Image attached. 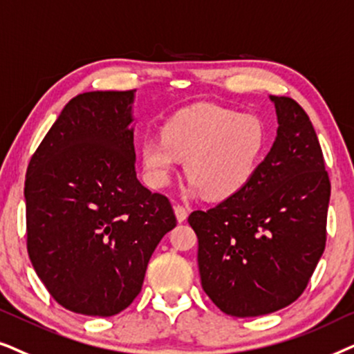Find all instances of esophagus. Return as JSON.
Returning <instances> with one entry per match:
<instances>
[{"instance_id":"obj_1","label":"esophagus","mask_w":354,"mask_h":354,"mask_svg":"<svg viewBox=\"0 0 354 354\" xmlns=\"http://www.w3.org/2000/svg\"><path fill=\"white\" fill-rule=\"evenodd\" d=\"M174 215H176V218H178V221H185L186 218H187V209L185 205H180V204H176L174 205Z\"/></svg>"}]
</instances>
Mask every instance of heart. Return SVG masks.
<instances>
[{
    "instance_id": "b5f03b06",
    "label": "heart",
    "mask_w": 354,
    "mask_h": 354,
    "mask_svg": "<svg viewBox=\"0 0 354 354\" xmlns=\"http://www.w3.org/2000/svg\"><path fill=\"white\" fill-rule=\"evenodd\" d=\"M270 136L261 118L230 108L199 103L165 122L162 138H147L140 147L149 185L167 186L180 160L191 178L187 191L210 201L241 192L266 158Z\"/></svg>"
}]
</instances>
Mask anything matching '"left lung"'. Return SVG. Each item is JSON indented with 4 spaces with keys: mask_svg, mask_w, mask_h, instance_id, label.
<instances>
[{
    "mask_svg": "<svg viewBox=\"0 0 354 354\" xmlns=\"http://www.w3.org/2000/svg\"><path fill=\"white\" fill-rule=\"evenodd\" d=\"M277 138L236 196L189 215L202 288L234 317L290 306L313 277L327 238L330 181L317 134L290 97L270 95Z\"/></svg>",
    "mask_w": 354,
    "mask_h": 354,
    "instance_id": "8db88e82",
    "label": "left lung"
}]
</instances>
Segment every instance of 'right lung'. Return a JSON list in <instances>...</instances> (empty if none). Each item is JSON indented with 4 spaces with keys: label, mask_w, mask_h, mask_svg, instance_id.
I'll return each instance as SVG.
<instances>
[{
    "label": "right lung",
    "mask_w": 354,
    "mask_h": 354,
    "mask_svg": "<svg viewBox=\"0 0 354 354\" xmlns=\"http://www.w3.org/2000/svg\"><path fill=\"white\" fill-rule=\"evenodd\" d=\"M134 93L74 97L27 168L30 262L56 303L82 315L128 308L160 239L176 226L168 197L136 176Z\"/></svg>",
    "instance_id": "1"
}]
</instances>
